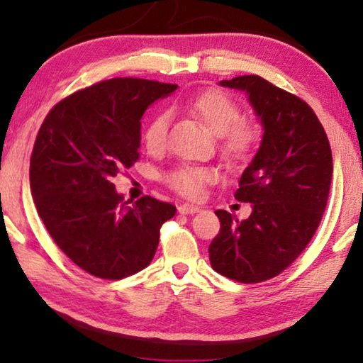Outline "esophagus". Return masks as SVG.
Segmentation results:
<instances>
[{
	"instance_id": "esophagus-1",
	"label": "esophagus",
	"mask_w": 363,
	"mask_h": 363,
	"mask_svg": "<svg viewBox=\"0 0 363 363\" xmlns=\"http://www.w3.org/2000/svg\"><path fill=\"white\" fill-rule=\"evenodd\" d=\"M177 211H179V214L187 216V214H196V212L201 211V208H200V206L186 203V204H181L179 208H177Z\"/></svg>"
}]
</instances>
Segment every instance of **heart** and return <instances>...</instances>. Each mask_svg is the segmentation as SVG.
<instances>
[{
	"instance_id": "heart-1",
	"label": "heart",
	"mask_w": 363,
	"mask_h": 363,
	"mask_svg": "<svg viewBox=\"0 0 363 363\" xmlns=\"http://www.w3.org/2000/svg\"><path fill=\"white\" fill-rule=\"evenodd\" d=\"M184 108L217 135L218 149L228 163H240L253 155L259 141V130L242 121L239 104L228 94L217 89L201 91L184 102ZM169 129L168 113H157L146 124L143 141L151 154H159L167 146ZM216 172L211 168L181 165L167 173L165 182L173 190L189 198L200 196L204 184L216 181Z\"/></svg>"
}]
</instances>
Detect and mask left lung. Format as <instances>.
<instances>
[{"mask_svg":"<svg viewBox=\"0 0 363 363\" xmlns=\"http://www.w3.org/2000/svg\"><path fill=\"white\" fill-rule=\"evenodd\" d=\"M244 91L262 125V140L234 198L252 203L239 222L216 211L220 231L209 245L216 272L240 283L272 279L293 262L316 233L328 204L332 151L308 104L258 75L222 80Z\"/></svg>","mask_w":363,"mask_h":363,"instance_id":"obj_1","label":"left lung"}]
</instances>
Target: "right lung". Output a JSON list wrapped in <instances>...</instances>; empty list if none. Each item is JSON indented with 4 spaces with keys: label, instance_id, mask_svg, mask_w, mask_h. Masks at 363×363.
I'll use <instances>...</instances> for the list:
<instances>
[{
    "label": "right lung",
    "instance_id": "right-lung-1",
    "mask_svg": "<svg viewBox=\"0 0 363 363\" xmlns=\"http://www.w3.org/2000/svg\"><path fill=\"white\" fill-rule=\"evenodd\" d=\"M177 84L111 78L56 104L33 147L38 214L64 255L88 274L119 280L152 261L176 208L151 196L129 206L111 182L140 157L141 118Z\"/></svg>",
    "mask_w": 363,
    "mask_h": 363
}]
</instances>
